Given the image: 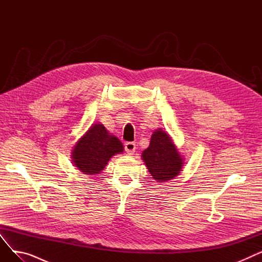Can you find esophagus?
Masks as SVG:
<instances>
[{"label":"esophagus","instance_id":"34e87169","mask_svg":"<svg viewBox=\"0 0 262 262\" xmlns=\"http://www.w3.org/2000/svg\"><path fill=\"white\" fill-rule=\"evenodd\" d=\"M125 150L128 155H133L136 150V144L134 142L125 143Z\"/></svg>","mask_w":262,"mask_h":262}]
</instances>
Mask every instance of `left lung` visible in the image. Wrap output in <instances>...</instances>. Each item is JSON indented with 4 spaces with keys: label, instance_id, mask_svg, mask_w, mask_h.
Masks as SVG:
<instances>
[{
    "label": "left lung",
    "instance_id": "obj_1",
    "mask_svg": "<svg viewBox=\"0 0 262 262\" xmlns=\"http://www.w3.org/2000/svg\"><path fill=\"white\" fill-rule=\"evenodd\" d=\"M141 158L157 183L174 180L185 164V158L178 152L172 137L161 128L153 132L149 145L142 152Z\"/></svg>",
    "mask_w": 262,
    "mask_h": 262
}]
</instances>
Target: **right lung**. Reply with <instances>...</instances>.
Returning a JSON list of instances; mask_svg holds the SVG:
<instances>
[{
    "label": "right lung",
    "instance_id": "right-lung-1",
    "mask_svg": "<svg viewBox=\"0 0 262 262\" xmlns=\"http://www.w3.org/2000/svg\"><path fill=\"white\" fill-rule=\"evenodd\" d=\"M124 152L118 137L109 133L102 123H93L76 141L71 158L74 167L87 175L100 174L108 161Z\"/></svg>",
    "mask_w": 262,
    "mask_h": 262
}]
</instances>
